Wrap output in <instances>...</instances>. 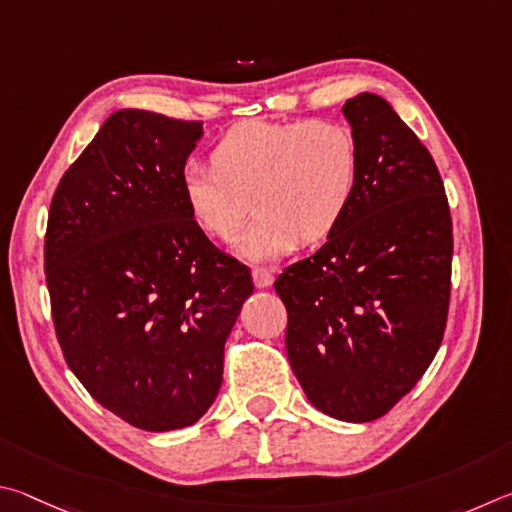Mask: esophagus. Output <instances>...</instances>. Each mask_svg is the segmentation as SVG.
<instances>
[{
  "label": "esophagus",
  "mask_w": 512,
  "mask_h": 512,
  "mask_svg": "<svg viewBox=\"0 0 512 512\" xmlns=\"http://www.w3.org/2000/svg\"><path fill=\"white\" fill-rule=\"evenodd\" d=\"M251 276H254L256 288H270L274 283V274L272 270H267V267H254V270H251Z\"/></svg>",
  "instance_id": "34e87169"
}]
</instances>
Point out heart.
<instances>
[{"mask_svg":"<svg viewBox=\"0 0 512 512\" xmlns=\"http://www.w3.org/2000/svg\"><path fill=\"white\" fill-rule=\"evenodd\" d=\"M211 164L184 168L188 215L209 238L229 240L254 202L236 251L267 261L339 227L355 200L362 157L355 132L339 121L251 119L222 134Z\"/></svg>","mask_w":512,"mask_h":512,"instance_id":"1","label":"heart"}]
</instances>
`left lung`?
Masks as SVG:
<instances>
[{
    "label": "left lung",
    "mask_w": 512,
    "mask_h": 512,
    "mask_svg": "<svg viewBox=\"0 0 512 512\" xmlns=\"http://www.w3.org/2000/svg\"><path fill=\"white\" fill-rule=\"evenodd\" d=\"M360 143L351 209L274 290L308 400L346 423L387 414L441 348L452 292V215L434 157L378 94L344 103Z\"/></svg>",
    "instance_id": "left-lung-1"
}]
</instances>
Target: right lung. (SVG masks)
<instances>
[{
    "mask_svg": "<svg viewBox=\"0 0 512 512\" xmlns=\"http://www.w3.org/2000/svg\"><path fill=\"white\" fill-rule=\"evenodd\" d=\"M202 121L119 110L53 193L44 274L62 355L98 405L170 432L213 405L251 272L182 197Z\"/></svg>",
    "mask_w": 512,
    "mask_h": 512,
    "instance_id": "1",
    "label": "right lung"
}]
</instances>
